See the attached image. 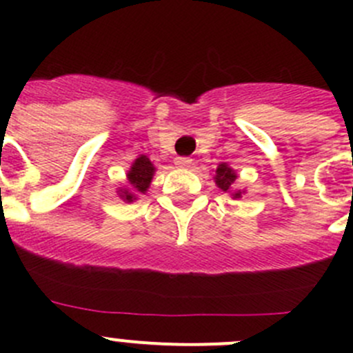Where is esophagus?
<instances>
[{
  "mask_svg": "<svg viewBox=\"0 0 353 353\" xmlns=\"http://www.w3.org/2000/svg\"><path fill=\"white\" fill-rule=\"evenodd\" d=\"M193 163V160L190 157H177L176 159V165L177 167H190Z\"/></svg>",
  "mask_w": 353,
  "mask_h": 353,
  "instance_id": "esophagus-1",
  "label": "esophagus"
}]
</instances>
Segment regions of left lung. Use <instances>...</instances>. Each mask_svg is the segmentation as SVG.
Here are the masks:
<instances>
[{"instance_id": "8db88e82", "label": "left lung", "mask_w": 353, "mask_h": 353, "mask_svg": "<svg viewBox=\"0 0 353 353\" xmlns=\"http://www.w3.org/2000/svg\"><path fill=\"white\" fill-rule=\"evenodd\" d=\"M237 179L236 172H234L230 167H227V163H220L219 169H216V176H215V183L216 186L220 188L222 191H229L230 188H232L234 181ZM234 198H241V191H237V193H232Z\"/></svg>"}]
</instances>
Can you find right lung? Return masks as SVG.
<instances>
[{
	"mask_svg": "<svg viewBox=\"0 0 353 353\" xmlns=\"http://www.w3.org/2000/svg\"><path fill=\"white\" fill-rule=\"evenodd\" d=\"M154 170H155L154 163H152L147 157L145 155L138 157V159L134 160L131 170L128 172V181H130L131 188L130 190L121 191V196H123V199H126V201H133V199H137L134 198L137 196V193H145L152 183Z\"/></svg>",
	"mask_w": 353,
	"mask_h": 353,
	"instance_id": "1",
	"label": "right lung"
}]
</instances>
